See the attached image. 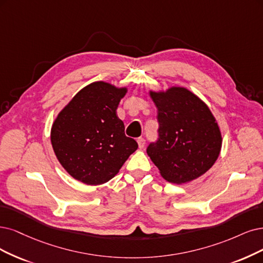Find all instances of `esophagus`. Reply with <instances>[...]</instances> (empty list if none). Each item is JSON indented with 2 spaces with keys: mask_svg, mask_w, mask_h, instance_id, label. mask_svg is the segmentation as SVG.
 <instances>
[{
  "mask_svg": "<svg viewBox=\"0 0 263 263\" xmlns=\"http://www.w3.org/2000/svg\"><path fill=\"white\" fill-rule=\"evenodd\" d=\"M138 144H139L140 148H143L145 146V140L143 138H139L138 139Z\"/></svg>",
  "mask_w": 263,
  "mask_h": 263,
  "instance_id": "obj_1",
  "label": "esophagus"
}]
</instances>
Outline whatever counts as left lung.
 <instances>
[{
    "label": "left lung",
    "mask_w": 263,
    "mask_h": 263,
    "mask_svg": "<svg viewBox=\"0 0 263 263\" xmlns=\"http://www.w3.org/2000/svg\"><path fill=\"white\" fill-rule=\"evenodd\" d=\"M157 107L158 140L146 149L162 178L182 184L206 173L219 157V125L208 106L184 87L151 92Z\"/></svg>",
    "instance_id": "8db88e82"
}]
</instances>
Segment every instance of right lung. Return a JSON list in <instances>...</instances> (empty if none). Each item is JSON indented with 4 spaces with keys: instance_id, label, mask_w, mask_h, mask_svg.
Returning <instances> with one entry per match:
<instances>
[{
    "instance_id": "add662e5",
    "label": "right lung",
    "mask_w": 263,
    "mask_h": 263,
    "mask_svg": "<svg viewBox=\"0 0 263 263\" xmlns=\"http://www.w3.org/2000/svg\"><path fill=\"white\" fill-rule=\"evenodd\" d=\"M125 93V87L94 82L58 114L51 131L52 146L76 180L89 185L109 181L137 151V141L125 137L124 124L116 114Z\"/></svg>"
}]
</instances>
